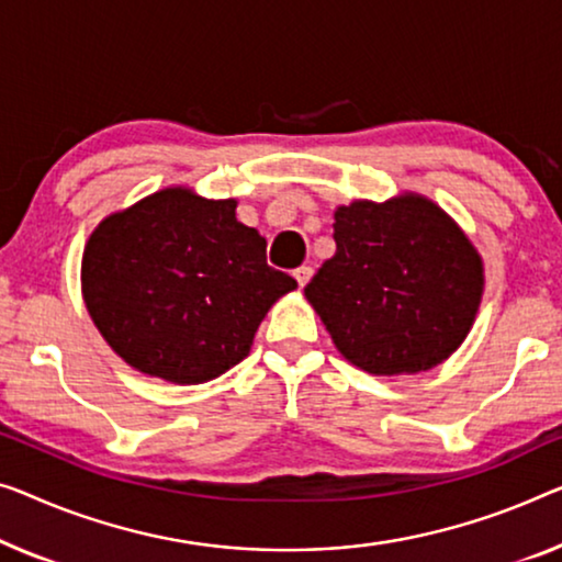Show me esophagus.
Instances as JSON below:
<instances>
[{"label": "esophagus", "mask_w": 562, "mask_h": 562, "mask_svg": "<svg viewBox=\"0 0 562 562\" xmlns=\"http://www.w3.org/2000/svg\"><path fill=\"white\" fill-rule=\"evenodd\" d=\"M292 274H295V280H297L300 288H305V284L310 282V278H313V267H297V270L292 272Z\"/></svg>", "instance_id": "34e87169"}]
</instances>
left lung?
<instances>
[{
	"label": "left lung",
	"instance_id": "1",
	"mask_svg": "<svg viewBox=\"0 0 562 562\" xmlns=\"http://www.w3.org/2000/svg\"><path fill=\"white\" fill-rule=\"evenodd\" d=\"M335 255L305 288L335 348L371 375L422 373L462 346L484 262L464 229L416 191L333 214Z\"/></svg>",
	"mask_w": 562,
	"mask_h": 562
}]
</instances>
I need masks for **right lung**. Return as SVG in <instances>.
I'll return each mask as SVG.
<instances>
[{"instance_id":"add662e5","label":"right lung","mask_w":562,"mask_h":562,"mask_svg":"<svg viewBox=\"0 0 562 562\" xmlns=\"http://www.w3.org/2000/svg\"><path fill=\"white\" fill-rule=\"evenodd\" d=\"M265 237L237 199L166 187L108 214L86 241L80 288L90 321L133 371L179 386L245 361L255 333L297 288L265 262Z\"/></svg>"}]
</instances>
